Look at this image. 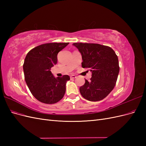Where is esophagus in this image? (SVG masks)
Instances as JSON below:
<instances>
[{
    "instance_id": "esophagus-1",
    "label": "esophagus",
    "mask_w": 146,
    "mask_h": 146,
    "mask_svg": "<svg viewBox=\"0 0 146 146\" xmlns=\"http://www.w3.org/2000/svg\"><path fill=\"white\" fill-rule=\"evenodd\" d=\"M70 78L71 79H73V78H77V76H75V75H72V76H70Z\"/></svg>"
}]
</instances>
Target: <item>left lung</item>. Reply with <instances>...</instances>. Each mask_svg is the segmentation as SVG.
Here are the masks:
<instances>
[{
    "label": "left lung",
    "mask_w": 146,
    "mask_h": 146,
    "mask_svg": "<svg viewBox=\"0 0 146 146\" xmlns=\"http://www.w3.org/2000/svg\"><path fill=\"white\" fill-rule=\"evenodd\" d=\"M82 54L83 68L92 72L90 81L80 88L85 99L96 102L104 99L116 85L119 72L117 56L111 47L94 43L74 42Z\"/></svg>",
    "instance_id": "1"
}]
</instances>
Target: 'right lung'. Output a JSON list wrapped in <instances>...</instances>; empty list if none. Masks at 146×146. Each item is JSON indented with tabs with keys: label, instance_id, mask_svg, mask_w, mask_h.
<instances>
[{
	"label": "right lung",
	"instance_id": "add662e5",
	"mask_svg": "<svg viewBox=\"0 0 146 146\" xmlns=\"http://www.w3.org/2000/svg\"><path fill=\"white\" fill-rule=\"evenodd\" d=\"M69 42H50L39 45L30 50L23 64L24 77L31 93L38 100L53 104L62 99L68 75L55 78L50 69L57 63L58 52Z\"/></svg>",
	"mask_w": 146,
	"mask_h": 146
}]
</instances>
